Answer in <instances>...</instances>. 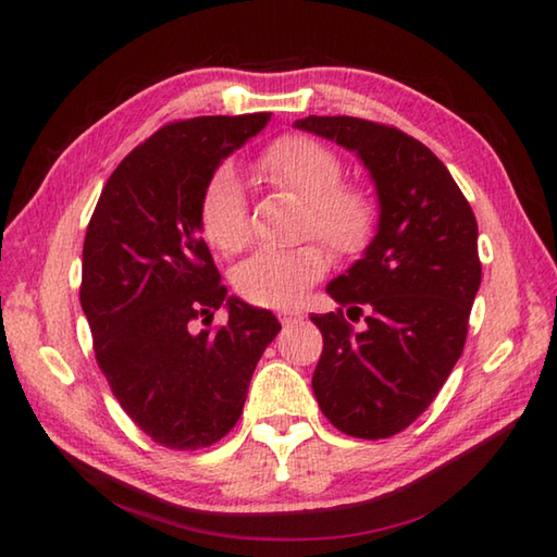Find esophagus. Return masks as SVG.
Masks as SVG:
<instances>
[{
	"instance_id": "1",
	"label": "esophagus",
	"mask_w": 557,
	"mask_h": 557,
	"mask_svg": "<svg viewBox=\"0 0 557 557\" xmlns=\"http://www.w3.org/2000/svg\"><path fill=\"white\" fill-rule=\"evenodd\" d=\"M301 317L299 312H280V322L285 324V326H292V324H297V322H301Z\"/></svg>"
}]
</instances>
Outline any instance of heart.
<instances>
[{
	"instance_id": "heart-1",
	"label": "heart",
	"mask_w": 557,
	"mask_h": 557,
	"mask_svg": "<svg viewBox=\"0 0 557 557\" xmlns=\"http://www.w3.org/2000/svg\"><path fill=\"white\" fill-rule=\"evenodd\" d=\"M256 172L262 182L305 206L307 231L338 256H351L369 240L373 203L361 188L342 184V162L332 149L309 137H282L260 154ZM199 223L203 238L221 252H238L248 240L245 191L228 169L206 186ZM324 270L326 256L317 245L258 252L233 270V287L252 305L285 309L295 307Z\"/></svg>"
}]
</instances>
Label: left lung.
<instances>
[{
    "label": "left lung",
    "instance_id": "obj_1",
    "mask_svg": "<svg viewBox=\"0 0 557 557\" xmlns=\"http://www.w3.org/2000/svg\"><path fill=\"white\" fill-rule=\"evenodd\" d=\"M348 149L379 199L373 240L326 292L344 312L314 314L324 351L312 375L322 412L351 437L381 440L435 400L465 348L482 285L476 219L447 166L405 132L358 117L295 122Z\"/></svg>",
    "mask_w": 557,
    "mask_h": 557
}]
</instances>
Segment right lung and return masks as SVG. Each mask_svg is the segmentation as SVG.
Masks as SVG:
<instances>
[{
  "instance_id": "obj_1",
  "label": "right lung",
  "mask_w": 557,
  "mask_h": 557,
  "mask_svg": "<svg viewBox=\"0 0 557 557\" xmlns=\"http://www.w3.org/2000/svg\"><path fill=\"white\" fill-rule=\"evenodd\" d=\"M270 112L172 122L122 159L83 243L81 307L100 371L135 425L169 449H201L238 422L252 371L280 332L268 309L228 297L201 238V199L225 157ZM230 324L194 333V318Z\"/></svg>"
}]
</instances>
